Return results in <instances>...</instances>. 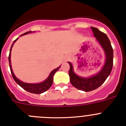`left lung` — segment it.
Returning a JSON list of instances; mask_svg holds the SVG:
<instances>
[{
	"instance_id": "left-lung-1",
	"label": "left lung",
	"mask_w": 126,
	"mask_h": 126,
	"mask_svg": "<svg viewBox=\"0 0 126 126\" xmlns=\"http://www.w3.org/2000/svg\"><path fill=\"white\" fill-rule=\"evenodd\" d=\"M94 36L96 41L103 50L105 55V63L102 69L94 75L84 78L77 75L74 71L73 64L68 62L70 65L69 75L70 81L74 87L84 92H90L100 87L107 79L113 67V48L109 38L103 32L96 28L91 27Z\"/></svg>"
}]
</instances>
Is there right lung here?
Wrapping results in <instances>:
<instances>
[{"label": "right lung", "mask_w": 126, "mask_h": 126, "mask_svg": "<svg viewBox=\"0 0 126 126\" xmlns=\"http://www.w3.org/2000/svg\"><path fill=\"white\" fill-rule=\"evenodd\" d=\"M33 32H28L26 33H24V34H21V36H23V35H25V34H27L28 33H32ZM19 38H17V39H16L14 41V43H13V45L11 46V49H10V53L9 55V67H10V69H11V74H12V76H13V79H14V81L16 82L18 85H19L21 88H23L24 90H25L26 91L30 92V93H34V94H41V93H43V92H46L51 87L52 83H53V76L55 74V73H56L58 70L59 69V68L61 67V65L59 67H58L57 68L53 69V71H51V73H50L49 76H48L47 78L43 81V82H41V83H24V82H23L21 80H19V79H17L16 78L15 75H14V73H13V69H12V66H11V50H12V48H13V45H14V43L16 42L17 39Z\"/></svg>", "instance_id": "add662e5"}]
</instances>
